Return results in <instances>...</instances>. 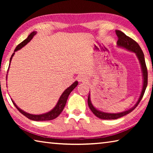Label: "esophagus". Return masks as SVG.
I'll use <instances>...</instances> for the list:
<instances>
[{"mask_svg": "<svg viewBox=\"0 0 153 153\" xmlns=\"http://www.w3.org/2000/svg\"><path fill=\"white\" fill-rule=\"evenodd\" d=\"M77 79L80 82H86L88 81V77L86 76H84V75H79L77 77Z\"/></svg>", "mask_w": 153, "mask_h": 153, "instance_id": "1", "label": "esophagus"}]
</instances>
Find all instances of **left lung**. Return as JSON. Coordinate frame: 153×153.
<instances>
[{"mask_svg": "<svg viewBox=\"0 0 153 153\" xmlns=\"http://www.w3.org/2000/svg\"><path fill=\"white\" fill-rule=\"evenodd\" d=\"M115 32L118 38V40L117 42V46L118 47L124 48L127 51H131L136 54L137 58H138L139 61V63L140 64L141 70L142 73V78H143V85H142V89L140 93V95L138 101L136 102L135 105L128 110L117 113L103 112V111H101L97 109V108H96L94 107V105H92L91 100H90V92L88 94V107H90V110L92 111V112L94 113L97 117L102 119V120H117L118 118H120L121 117H123V116H125L126 115H128L129 113H131V111L138 106L139 102H140V100L142 97H143L144 92L147 87V84H148V72H147L146 63H145L144 55L141 48L140 47L138 44L137 43L136 41L131 39V38L129 37V36H126L125 33H123L122 32H121L120 30H115Z\"/></svg>", "mask_w": 153, "mask_h": 153, "instance_id": "obj_1", "label": "left lung"}]
</instances>
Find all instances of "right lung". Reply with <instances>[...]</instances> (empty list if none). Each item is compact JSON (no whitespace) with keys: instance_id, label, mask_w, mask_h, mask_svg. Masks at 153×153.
Instances as JSON below:
<instances>
[{"instance_id":"1","label":"right lung","mask_w":153,"mask_h":153,"mask_svg":"<svg viewBox=\"0 0 153 153\" xmlns=\"http://www.w3.org/2000/svg\"><path fill=\"white\" fill-rule=\"evenodd\" d=\"M36 33H37V32L33 31V32H32L29 36H28V37L26 38V39L24 40L23 42H21L19 45H18L17 46V47L15 48V51H14V53H13V55H11V58H10L9 67H10V64H11L12 59H13V56H14L15 52L20 50L21 48H22L24 46L26 45L28 42H30L31 40L32 39L33 36H34ZM9 67L8 69V71L9 69ZM77 84H78V82L77 81H76L75 82H74L70 86L67 88L65 90L63 93H62V94L61 95L60 98H59L57 103H56V105L55 106V107H54L53 109L51 110L50 111H48V112H47V113L40 114V115H33V114H30V113L25 112V111H23L22 109H21L19 107H17V105L15 104V102L13 100L12 98H11V99L12 100L13 103L14 105L15 106V107L17 108V110L19 111L21 113L23 114L24 116H25V117H27L28 119H30V120H33V121H36L52 120H54V119L57 117L58 116L60 115L62 111H63L65 106V105H66V102H67V98H68L69 95L70 94V93L72 92V90H73L77 86Z\"/></svg>"}]
</instances>
